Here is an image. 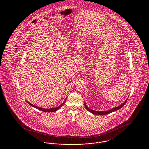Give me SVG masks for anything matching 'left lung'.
Listing matches in <instances>:
<instances>
[{
    "label": "left lung",
    "instance_id": "1",
    "mask_svg": "<svg viewBox=\"0 0 149 149\" xmlns=\"http://www.w3.org/2000/svg\"><path fill=\"white\" fill-rule=\"evenodd\" d=\"M127 99H126V100L124 102V103H123L122 104H120V106L116 107L113 108H112V109H109V110H108V111H97L93 110L92 109H89V108L87 107V106L86 105L85 103H84V106H85L86 109L89 112H91L92 113L94 114H96V115H106L107 114L115 112V111H117V110H119L120 108H121L125 104V103H126V101L127 100Z\"/></svg>",
    "mask_w": 149,
    "mask_h": 149
}]
</instances>
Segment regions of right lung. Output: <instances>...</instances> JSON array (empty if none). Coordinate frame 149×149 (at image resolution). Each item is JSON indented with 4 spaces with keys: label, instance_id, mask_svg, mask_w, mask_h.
I'll use <instances>...</instances> for the list:
<instances>
[{
    "label": "right lung",
    "instance_id": "right-lung-1",
    "mask_svg": "<svg viewBox=\"0 0 149 149\" xmlns=\"http://www.w3.org/2000/svg\"><path fill=\"white\" fill-rule=\"evenodd\" d=\"M66 98L65 99L64 102H63L61 105H60L59 106L57 107H55V108H42V107L36 106L35 105H33V104L30 103L27 100H26V101H27V102L29 103L30 106H32L33 107H35V108H37V109H38V110L42 111L45 112H56V111L58 110L61 107L64 105V103H65V101H66Z\"/></svg>",
    "mask_w": 149,
    "mask_h": 149
}]
</instances>
